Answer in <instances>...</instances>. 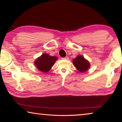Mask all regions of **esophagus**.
<instances>
[{
  "label": "esophagus",
  "instance_id": "34e87169",
  "mask_svg": "<svg viewBox=\"0 0 122 122\" xmlns=\"http://www.w3.org/2000/svg\"><path fill=\"white\" fill-rule=\"evenodd\" d=\"M62 60H68L69 59V58H68V57H62Z\"/></svg>",
  "mask_w": 122,
  "mask_h": 122
}]
</instances>
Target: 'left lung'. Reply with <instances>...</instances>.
<instances>
[{
    "mask_svg": "<svg viewBox=\"0 0 122 122\" xmlns=\"http://www.w3.org/2000/svg\"><path fill=\"white\" fill-rule=\"evenodd\" d=\"M73 63L80 73L87 71L90 67L89 62L81 55H78L73 60Z\"/></svg>",
    "mask_w": 122,
    "mask_h": 122,
    "instance_id": "obj_1",
    "label": "left lung"
}]
</instances>
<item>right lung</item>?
Listing matches in <instances>:
<instances>
[{
  "mask_svg": "<svg viewBox=\"0 0 122 122\" xmlns=\"http://www.w3.org/2000/svg\"><path fill=\"white\" fill-rule=\"evenodd\" d=\"M57 60L56 56H51L47 53H44L34 61V65L39 71L47 73L51 68Z\"/></svg>",
  "mask_w": 122,
  "mask_h": 122,
  "instance_id": "1",
  "label": "right lung"
}]
</instances>
